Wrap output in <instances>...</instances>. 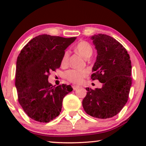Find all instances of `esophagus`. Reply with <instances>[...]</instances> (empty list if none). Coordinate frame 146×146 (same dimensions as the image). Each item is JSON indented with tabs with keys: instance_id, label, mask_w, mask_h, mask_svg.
Here are the masks:
<instances>
[{
	"instance_id": "1",
	"label": "esophagus",
	"mask_w": 146,
	"mask_h": 146,
	"mask_svg": "<svg viewBox=\"0 0 146 146\" xmlns=\"http://www.w3.org/2000/svg\"><path fill=\"white\" fill-rule=\"evenodd\" d=\"M73 89L74 90H76L78 89V88H79V86H76V85H74L73 86Z\"/></svg>"
}]
</instances>
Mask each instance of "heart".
Instances as JSON below:
<instances>
[{
	"label": "heart",
	"mask_w": 146,
	"mask_h": 146,
	"mask_svg": "<svg viewBox=\"0 0 146 146\" xmlns=\"http://www.w3.org/2000/svg\"><path fill=\"white\" fill-rule=\"evenodd\" d=\"M75 49L84 58H88L92 54L93 49L92 46L86 41L80 42L76 45ZM69 58L68 51H65L64 53L62 59V64L66 65L68 62ZM88 71L86 70H71L66 73V77L70 82L72 83L78 84L83 80V78L88 75Z\"/></svg>",
	"instance_id": "b5f03b06"
}]
</instances>
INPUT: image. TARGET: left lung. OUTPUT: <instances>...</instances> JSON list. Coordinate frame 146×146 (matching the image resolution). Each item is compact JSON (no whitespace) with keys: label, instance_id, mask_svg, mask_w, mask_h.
Wrapping results in <instances>:
<instances>
[{"label":"left lung","instance_id":"8db88e82","mask_svg":"<svg viewBox=\"0 0 146 146\" xmlns=\"http://www.w3.org/2000/svg\"><path fill=\"white\" fill-rule=\"evenodd\" d=\"M97 50L92 68V80L103 84L101 88H87L82 101L86 112L100 119L110 118L121 110L131 86L130 58L124 47L113 38L98 34L90 36Z\"/></svg>","mask_w":146,"mask_h":146}]
</instances>
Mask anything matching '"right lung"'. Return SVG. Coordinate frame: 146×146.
Returning <instances> with one entry per match:
<instances>
[{
    "mask_svg": "<svg viewBox=\"0 0 146 146\" xmlns=\"http://www.w3.org/2000/svg\"><path fill=\"white\" fill-rule=\"evenodd\" d=\"M76 38L42 35L25 45L17 60L15 86L25 113L38 122H49L59 115L63 98L73 90L70 85L52 86L48 74L60 66L65 50Z\"/></svg>",
    "mask_w": 146,
    "mask_h": 146,
    "instance_id": "1",
    "label": "right lung"
}]
</instances>
